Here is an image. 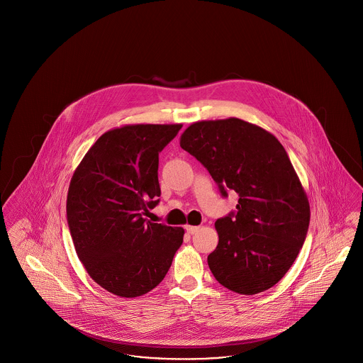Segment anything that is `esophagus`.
<instances>
[{
  "mask_svg": "<svg viewBox=\"0 0 363 363\" xmlns=\"http://www.w3.org/2000/svg\"><path fill=\"white\" fill-rule=\"evenodd\" d=\"M185 230H186L189 234H194V233H197L199 227H197V225H185Z\"/></svg>",
  "mask_w": 363,
  "mask_h": 363,
  "instance_id": "obj_1",
  "label": "esophagus"
}]
</instances>
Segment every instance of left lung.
<instances>
[{"mask_svg": "<svg viewBox=\"0 0 363 363\" xmlns=\"http://www.w3.org/2000/svg\"><path fill=\"white\" fill-rule=\"evenodd\" d=\"M179 144L207 169L222 197L240 196L237 209L215 222L219 243L208 256L211 272L242 295L271 289L291 268L311 222L308 197L284 147L238 118L196 122Z\"/></svg>", "mask_w": 363, "mask_h": 363, "instance_id": "8db88e82", "label": "left lung"}]
</instances>
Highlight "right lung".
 <instances>
[{
	"label": "right lung",
	"mask_w": 363,
	"mask_h": 363,
	"mask_svg": "<svg viewBox=\"0 0 363 363\" xmlns=\"http://www.w3.org/2000/svg\"><path fill=\"white\" fill-rule=\"evenodd\" d=\"M182 125H126L89 148L70 181L67 220L88 275L108 293L135 298L164 279L184 228L151 223L159 204V154Z\"/></svg>",
	"instance_id": "obj_1"
}]
</instances>
